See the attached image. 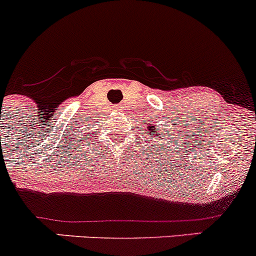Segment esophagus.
Listing matches in <instances>:
<instances>
[{
    "label": "esophagus",
    "instance_id": "34e87169",
    "mask_svg": "<svg viewBox=\"0 0 256 256\" xmlns=\"http://www.w3.org/2000/svg\"><path fill=\"white\" fill-rule=\"evenodd\" d=\"M118 108H120V107H118Z\"/></svg>",
    "mask_w": 256,
    "mask_h": 256
}]
</instances>
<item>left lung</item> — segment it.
I'll return each instance as SVG.
<instances>
[{
	"mask_svg": "<svg viewBox=\"0 0 256 256\" xmlns=\"http://www.w3.org/2000/svg\"><path fill=\"white\" fill-rule=\"evenodd\" d=\"M164 130V129H162ZM146 134H149V136H154L155 139H159V140H162V133H159V132L156 130V128L154 127V126L152 124H148L146 126ZM155 148H159L158 146H154Z\"/></svg>",
	"mask_w": 256,
	"mask_h": 256,
	"instance_id": "1",
	"label": "left lung"
}]
</instances>
